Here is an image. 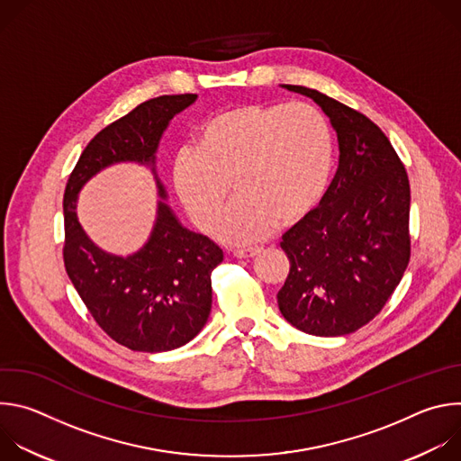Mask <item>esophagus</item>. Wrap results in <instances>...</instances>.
<instances>
[{
	"mask_svg": "<svg viewBox=\"0 0 461 461\" xmlns=\"http://www.w3.org/2000/svg\"><path fill=\"white\" fill-rule=\"evenodd\" d=\"M260 251H262L260 248H248V249H237L233 251V255L237 258H251V257H257Z\"/></svg>",
	"mask_w": 461,
	"mask_h": 461,
	"instance_id": "esophagus-1",
	"label": "esophagus"
}]
</instances>
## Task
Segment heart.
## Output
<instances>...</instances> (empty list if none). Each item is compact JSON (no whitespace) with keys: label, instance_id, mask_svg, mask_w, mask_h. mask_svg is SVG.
I'll return each mask as SVG.
<instances>
[{"label":"heart","instance_id":"obj_1","mask_svg":"<svg viewBox=\"0 0 461 461\" xmlns=\"http://www.w3.org/2000/svg\"><path fill=\"white\" fill-rule=\"evenodd\" d=\"M334 167V137L308 104H242L210 116L196 144L173 162V184L189 219L208 230L230 184L237 196L215 226L226 244L270 237L279 222L304 221L321 203Z\"/></svg>","mask_w":461,"mask_h":461}]
</instances>
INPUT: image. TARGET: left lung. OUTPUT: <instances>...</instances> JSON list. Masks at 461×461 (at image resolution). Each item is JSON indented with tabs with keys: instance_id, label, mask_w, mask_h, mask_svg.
Here are the masks:
<instances>
[{
	"instance_id": "left-lung-1",
	"label": "left lung",
	"mask_w": 461,
	"mask_h": 461,
	"mask_svg": "<svg viewBox=\"0 0 461 461\" xmlns=\"http://www.w3.org/2000/svg\"><path fill=\"white\" fill-rule=\"evenodd\" d=\"M283 87L312 98L330 118L339 167L319 208L283 235L290 274L279 310L306 334H352L381 312L407 270L409 176L370 118L315 89Z\"/></svg>"
}]
</instances>
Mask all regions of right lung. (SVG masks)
Returning <instances> with one entry per match:
<instances>
[{"instance_id":"1","label":"right lung","mask_w":461,"mask_h":461,"mask_svg":"<svg viewBox=\"0 0 461 461\" xmlns=\"http://www.w3.org/2000/svg\"><path fill=\"white\" fill-rule=\"evenodd\" d=\"M194 100L196 95H164L109 123L80 155L63 194L65 270L102 330L137 352H167L203 330L212 312V272L224 258L213 240L180 224L155 167L166 127ZM120 161L148 165L161 196L149 242L127 258L98 249L76 215L79 189Z\"/></svg>"}]
</instances>
